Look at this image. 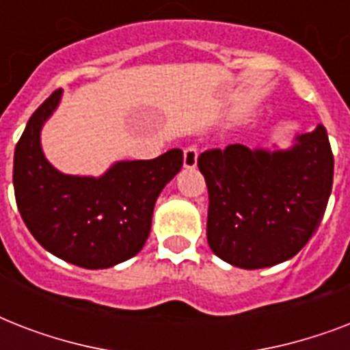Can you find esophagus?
I'll return each mask as SVG.
<instances>
[{"label":"esophagus","instance_id":"1","mask_svg":"<svg viewBox=\"0 0 350 350\" xmlns=\"http://www.w3.org/2000/svg\"><path fill=\"white\" fill-rule=\"evenodd\" d=\"M198 163V148L194 147V145H191V147H187L185 150H183V167L185 169H194Z\"/></svg>","mask_w":350,"mask_h":350}]
</instances>
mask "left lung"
Listing matches in <instances>:
<instances>
[{
    "mask_svg": "<svg viewBox=\"0 0 350 350\" xmlns=\"http://www.w3.org/2000/svg\"><path fill=\"white\" fill-rule=\"evenodd\" d=\"M287 150L227 145L200 154L208 189L207 241L239 269L291 260L318 229L332 191L334 156L323 125Z\"/></svg>",
    "mask_w": 350,
    "mask_h": 350,
    "instance_id": "obj_1",
    "label": "left lung"
}]
</instances>
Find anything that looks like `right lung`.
Segmentation results:
<instances>
[{
    "mask_svg": "<svg viewBox=\"0 0 350 350\" xmlns=\"http://www.w3.org/2000/svg\"><path fill=\"white\" fill-rule=\"evenodd\" d=\"M54 90L30 116L14 150V194L27 229L57 258L109 269L131 260L150 234L154 203L181 170L183 152L118 161L100 178L62 174L43 156L41 126L59 103Z\"/></svg>",
    "mask_w": 350,
    "mask_h": 350,
    "instance_id": "right-lung-1",
    "label": "right lung"
}]
</instances>
